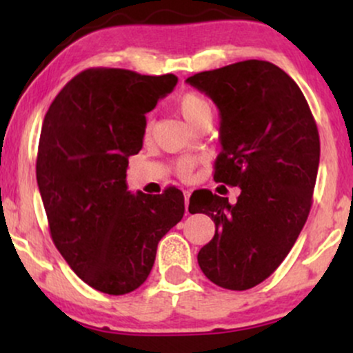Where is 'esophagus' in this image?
<instances>
[{"mask_svg": "<svg viewBox=\"0 0 353 353\" xmlns=\"http://www.w3.org/2000/svg\"><path fill=\"white\" fill-rule=\"evenodd\" d=\"M189 197H190V190L185 189L184 190V201H185V212L189 214Z\"/></svg>", "mask_w": 353, "mask_h": 353, "instance_id": "obj_1", "label": "esophagus"}]
</instances>
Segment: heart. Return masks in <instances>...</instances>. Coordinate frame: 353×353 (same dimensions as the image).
Wrapping results in <instances>:
<instances>
[{
  "label": "heart",
  "instance_id": "b5f03b06",
  "mask_svg": "<svg viewBox=\"0 0 353 353\" xmlns=\"http://www.w3.org/2000/svg\"><path fill=\"white\" fill-rule=\"evenodd\" d=\"M177 111L181 112V116L188 121L189 124H192L194 128H199V125L210 123L212 121L214 109L210 101L205 98L204 94L196 91L184 92L176 103ZM152 134V123L148 121L144 125V137L149 139ZM194 168H196V159L192 157H184L177 163V172H179L181 177H189L192 174Z\"/></svg>",
  "mask_w": 353,
  "mask_h": 353
}]
</instances>
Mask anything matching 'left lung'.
Returning <instances> with one entry per match:
<instances>
[{"label":"left lung","mask_w":353,"mask_h":353,"mask_svg":"<svg viewBox=\"0 0 353 353\" xmlns=\"http://www.w3.org/2000/svg\"><path fill=\"white\" fill-rule=\"evenodd\" d=\"M185 81L221 114L214 181L241 188L236 204L208 189L190 196L189 212L208 214L216 224L197 262L219 287L252 289L282 264L309 217L317 124L301 88L269 61H241Z\"/></svg>","instance_id":"obj_1"}]
</instances>
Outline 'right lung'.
Returning <instances> with one entry per match:
<instances>
[{
    "mask_svg": "<svg viewBox=\"0 0 353 353\" xmlns=\"http://www.w3.org/2000/svg\"><path fill=\"white\" fill-rule=\"evenodd\" d=\"M174 74L116 68L79 72L56 96L39 136L36 179L56 249L79 279L123 295L143 285L157 244L184 216V196L131 194L128 157L143 148L145 114Z\"/></svg>",
    "mask_w": 353,
    "mask_h": 353,
    "instance_id": "add662e5",
    "label": "right lung"
}]
</instances>
